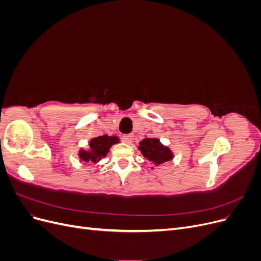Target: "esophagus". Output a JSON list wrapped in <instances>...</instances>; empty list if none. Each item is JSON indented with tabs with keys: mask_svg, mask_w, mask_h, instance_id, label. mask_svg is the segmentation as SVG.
<instances>
[{
	"mask_svg": "<svg viewBox=\"0 0 261 261\" xmlns=\"http://www.w3.org/2000/svg\"><path fill=\"white\" fill-rule=\"evenodd\" d=\"M122 140L126 144H130L134 140V135H132V134H128V135H124V136H122Z\"/></svg>",
	"mask_w": 261,
	"mask_h": 261,
	"instance_id": "34e87169",
	"label": "esophagus"
}]
</instances>
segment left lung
<instances>
[{
    "label": "left lung",
    "instance_id": "1",
    "mask_svg": "<svg viewBox=\"0 0 261 261\" xmlns=\"http://www.w3.org/2000/svg\"><path fill=\"white\" fill-rule=\"evenodd\" d=\"M139 150L149 161L158 165L167 162L173 158L171 150L162 146L160 144V140L155 138H146L143 141H140Z\"/></svg>",
    "mask_w": 261,
    "mask_h": 261
}]
</instances>
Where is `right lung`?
<instances>
[{
	"label": "right lung",
	"instance_id": "add662e5",
	"mask_svg": "<svg viewBox=\"0 0 261 261\" xmlns=\"http://www.w3.org/2000/svg\"><path fill=\"white\" fill-rule=\"evenodd\" d=\"M116 143H118V138L115 136L103 135L93 138L90 140L89 151H85V150H81L80 151L81 159L85 162L91 161L96 163L101 160L102 158H105L111 146Z\"/></svg>",
	"mask_w": 261,
	"mask_h": 261
}]
</instances>
